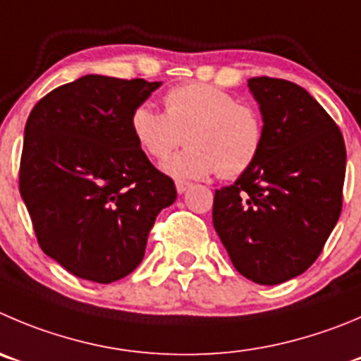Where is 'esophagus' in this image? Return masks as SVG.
Segmentation results:
<instances>
[{
    "mask_svg": "<svg viewBox=\"0 0 361 361\" xmlns=\"http://www.w3.org/2000/svg\"><path fill=\"white\" fill-rule=\"evenodd\" d=\"M190 181H185V180H178L176 181V190H178V194H183L185 190H187V188H190Z\"/></svg>",
    "mask_w": 361,
    "mask_h": 361,
    "instance_id": "1",
    "label": "esophagus"
}]
</instances>
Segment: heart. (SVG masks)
<instances>
[{"mask_svg": "<svg viewBox=\"0 0 361 361\" xmlns=\"http://www.w3.org/2000/svg\"><path fill=\"white\" fill-rule=\"evenodd\" d=\"M165 114L140 104L130 119L140 149L165 164L176 178H204L217 173L224 180L238 178L258 160L265 142V121L251 103H242L217 85L188 82L164 96Z\"/></svg>", "mask_w": 361, "mask_h": 361, "instance_id": "1", "label": "heart"}]
</instances>
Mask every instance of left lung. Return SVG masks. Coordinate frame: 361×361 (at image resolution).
<instances>
[{
	"label": "left lung",
	"mask_w": 361,
	"mask_h": 361,
	"mask_svg": "<svg viewBox=\"0 0 361 361\" xmlns=\"http://www.w3.org/2000/svg\"><path fill=\"white\" fill-rule=\"evenodd\" d=\"M265 142L258 160L215 190L214 228L238 272L260 285L302 274L342 212L345 144L329 114L287 80L251 78Z\"/></svg>",
	"instance_id": "left-lung-1"
}]
</instances>
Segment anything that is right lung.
Listing matches in <instances>:
<instances>
[{
	"label": "right lung",
	"mask_w": 361,
	"mask_h": 361,
	"mask_svg": "<svg viewBox=\"0 0 361 361\" xmlns=\"http://www.w3.org/2000/svg\"><path fill=\"white\" fill-rule=\"evenodd\" d=\"M142 78L87 74L56 87L30 112L19 192L37 242L71 274L124 278L176 187L139 147L130 119L160 87Z\"/></svg>",
	"instance_id": "right-lung-1"
}]
</instances>
